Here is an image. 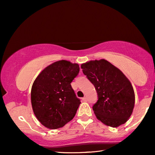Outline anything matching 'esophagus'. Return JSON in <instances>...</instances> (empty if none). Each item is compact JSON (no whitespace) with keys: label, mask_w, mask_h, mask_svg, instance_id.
Returning a JSON list of instances; mask_svg holds the SVG:
<instances>
[{"label":"esophagus","mask_w":155,"mask_h":155,"mask_svg":"<svg viewBox=\"0 0 155 155\" xmlns=\"http://www.w3.org/2000/svg\"><path fill=\"white\" fill-rule=\"evenodd\" d=\"M82 100H83L84 102H87V98H86V97H83V98H82Z\"/></svg>","instance_id":"1"}]
</instances>
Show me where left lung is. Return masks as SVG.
Listing matches in <instances>:
<instances>
[{"instance_id":"obj_1","label":"left lung","mask_w":155,"mask_h":155,"mask_svg":"<svg viewBox=\"0 0 155 155\" xmlns=\"http://www.w3.org/2000/svg\"><path fill=\"white\" fill-rule=\"evenodd\" d=\"M81 66L98 94V99L93 106L97 119L111 127L127 122L135 105V92L130 81L105 59L90 61Z\"/></svg>"}]
</instances>
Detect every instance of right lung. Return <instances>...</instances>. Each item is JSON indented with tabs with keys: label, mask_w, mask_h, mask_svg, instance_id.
Listing matches in <instances>:
<instances>
[{
	"label": "right lung",
	"mask_w": 155,
	"mask_h": 155,
	"mask_svg": "<svg viewBox=\"0 0 155 155\" xmlns=\"http://www.w3.org/2000/svg\"><path fill=\"white\" fill-rule=\"evenodd\" d=\"M79 65L66 60L53 63L34 81L31 99L34 114L50 129L63 127L73 119L81 104L71 86Z\"/></svg>",
	"instance_id": "1"
}]
</instances>
